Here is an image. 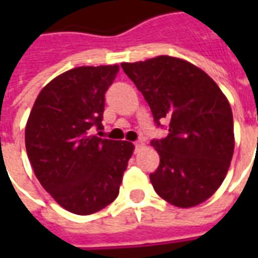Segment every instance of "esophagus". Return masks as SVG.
Wrapping results in <instances>:
<instances>
[{
	"instance_id": "obj_1",
	"label": "esophagus",
	"mask_w": 258,
	"mask_h": 258,
	"mask_svg": "<svg viewBox=\"0 0 258 258\" xmlns=\"http://www.w3.org/2000/svg\"><path fill=\"white\" fill-rule=\"evenodd\" d=\"M134 145H135V151H140L141 148H144V146H145V144H144L142 141H138V142H135Z\"/></svg>"
}]
</instances>
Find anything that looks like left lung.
<instances>
[{"instance_id": "8db88e82", "label": "left lung", "mask_w": 258, "mask_h": 258, "mask_svg": "<svg viewBox=\"0 0 258 258\" xmlns=\"http://www.w3.org/2000/svg\"><path fill=\"white\" fill-rule=\"evenodd\" d=\"M168 134L153 140L160 164L152 173L156 194L188 209L214 195L228 173L235 148L233 117L227 96L210 76L188 60L160 55L121 63Z\"/></svg>"}]
</instances>
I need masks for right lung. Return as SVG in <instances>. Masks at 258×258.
<instances>
[{"mask_svg":"<svg viewBox=\"0 0 258 258\" xmlns=\"http://www.w3.org/2000/svg\"><path fill=\"white\" fill-rule=\"evenodd\" d=\"M118 64L81 66L51 80L37 96L25 131L26 152L42 188L70 213L88 216L117 198L133 156L128 141L91 134L101 125L105 94Z\"/></svg>","mask_w":258,"mask_h":258,"instance_id":"1","label":"right lung"}]
</instances>
